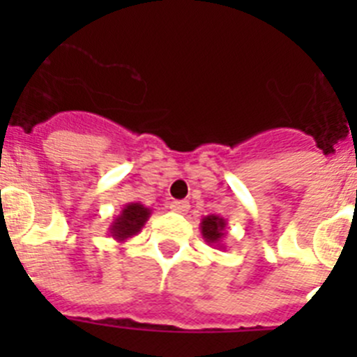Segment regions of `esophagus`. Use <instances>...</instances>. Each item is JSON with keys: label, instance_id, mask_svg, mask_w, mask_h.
Masks as SVG:
<instances>
[{"label": "esophagus", "instance_id": "34e87169", "mask_svg": "<svg viewBox=\"0 0 357 357\" xmlns=\"http://www.w3.org/2000/svg\"><path fill=\"white\" fill-rule=\"evenodd\" d=\"M169 209H172L173 213L184 214L189 211V204L185 200H173L172 204H169Z\"/></svg>", "mask_w": 357, "mask_h": 357}]
</instances>
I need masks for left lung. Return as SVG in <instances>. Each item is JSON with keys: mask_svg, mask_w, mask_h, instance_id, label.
Masks as SVG:
<instances>
[{"mask_svg": "<svg viewBox=\"0 0 357 357\" xmlns=\"http://www.w3.org/2000/svg\"><path fill=\"white\" fill-rule=\"evenodd\" d=\"M200 232L202 238L206 239L207 245L214 248H220L223 250L225 245H223V239L227 236V220L218 214H209V216H204L200 222Z\"/></svg>", "mask_w": 357, "mask_h": 357, "instance_id": "1", "label": "left lung"}]
</instances>
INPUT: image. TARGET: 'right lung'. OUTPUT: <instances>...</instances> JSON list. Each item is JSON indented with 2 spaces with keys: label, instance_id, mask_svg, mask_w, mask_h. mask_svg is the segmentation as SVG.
Wrapping results in <instances>:
<instances>
[{
  "label": "right lung",
  "instance_id": "right-lung-1",
  "mask_svg": "<svg viewBox=\"0 0 357 357\" xmlns=\"http://www.w3.org/2000/svg\"><path fill=\"white\" fill-rule=\"evenodd\" d=\"M150 214V207H144L139 202H130L123 207L118 216H114V222L109 227V236H112L118 243L134 238L139 234Z\"/></svg>",
  "mask_w": 357,
  "mask_h": 357
}]
</instances>
